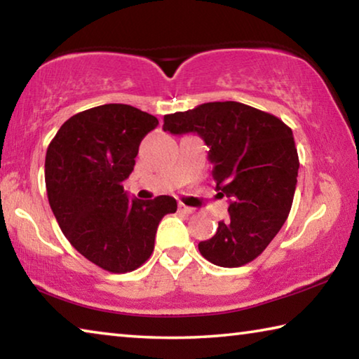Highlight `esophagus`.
Returning <instances> with one entry per match:
<instances>
[{"label": "esophagus", "mask_w": 359, "mask_h": 359, "mask_svg": "<svg viewBox=\"0 0 359 359\" xmlns=\"http://www.w3.org/2000/svg\"><path fill=\"white\" fill-rule=\"evenodd\" d=\"M179 212H180V214L190 215V214H193V212H194V209H191V208H187V205H184V204H180V205H179Z\"/></svg>", "instance_id": "1"}]
</instances>
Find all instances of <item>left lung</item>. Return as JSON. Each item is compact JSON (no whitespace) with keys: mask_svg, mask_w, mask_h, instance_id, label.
<instances>
[{"mask_svg":"<svg viewBox=\"0 0 359 359\" xmlns=\"http://www.w3.org/2000/svg\"><path fill=\"white\" fill-rule=\"evenodd\" d=\"M163 130L203 139L215 190L229 198L228 217L214 238L199 242V252L222 267L250 263L276 238L293 204L299 169L293 131L276 115L236 101L165 115Z\"/></svg>","mask_w":359,"mask_h":359,"instance_id":"1","label":"left lung"}]
</instances>
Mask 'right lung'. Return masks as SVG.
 <instances>
[{"mask_svg":"<svg viewBox=\"0 0 359 359\" xmlns=\"http://www.w3.org/2000/svg\"><path fill=\"white\" fill-rule=\"evenodd\" d=\"M156 125L154 115L128 104L92 107L66 120L46 154L48 204L66 239L115 274L150 258L161 218L177 210L171 196L142 201L123 190L139 144Z\"/></svg>","mask_w":359,"mask_h":359,"instance_id":"add662e5","label":"right lung"}]
</instances>
